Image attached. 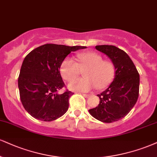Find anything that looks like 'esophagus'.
<instances>
[{
  "label": "esophagus",
  "instance_id": "34e87169",
  "mask_svg": "<svg viewBox=\"0 0 157 157\" xmlns=\"http://www.w3.org/2000/svg\"><path fill=\"white\" fill-rule=\"evenodd\" d=\"M82 95H83V97H86V98H88V97H90V95H89V94H82Z\"/></svg>",
  "mask_w": 157,
  "mask_h": 157
}]
</instances>
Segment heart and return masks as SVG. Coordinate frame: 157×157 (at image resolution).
I'll return each mask as SVG.
<instances>
[{
  "mask_svg": "<svg viewBox=\"0 0 157 157\" xmlns=\"http://www.w3.org/2000/svg\"><path fill=\"white\" fill-rule=\"evenodd\" d=\"M85 70L84 78L74 80L69 88L75 91L88 92L105 88L112 82L115 76V67L110 60H103L101 56L95 52H81L77 55V62L67 58L60 65V71L64 80L71 81Z\"/></svg>",
  "mask_w": 157,
  "mask_h": 157,
  "instance_id": "heart-1",
  "label": "heart"
}]
</instances>
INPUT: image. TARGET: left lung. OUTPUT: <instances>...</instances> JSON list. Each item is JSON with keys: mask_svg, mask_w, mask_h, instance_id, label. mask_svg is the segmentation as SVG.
Here are the masks:
<instances>
[{"mask_svg": "<svg viewBox=\"0 0 157 157\" xmlns=\"http://www.w3.org/2000/svg\"><path fill=\"white\" fill-rule=\"evenodd\" d=\"M96 49L114 64L115 77L109 86L99 95V104L89 109L90 114L104 123L121 119L130 112L139 96L140 75L135 64L124 50L113 45H97Z\"/></svg>", "mask_w": 157, "mask_h": 157, "instance_id": "1", "label": "left lung"}]
</instances>
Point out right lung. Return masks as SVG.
I'll return each mask as SVG.
<instances>
[{"instance_id":"1","label":"right lung","mask_w":157,"mask_h":157,"mask_svg":"<svg viewBox=\"0 0 157 157\" xmlns=\"http://www.w3.org/2000/svg\"><path fill=\"white\" fill-rule=\"evenodd\" d=\"M85 48L46 44L33 50L24 58L18 88L22 105L32 117L52 121L65 114L74 93L67 90L58 94L65 86L60 73V65L71 52Z\"/></svg>"}]
</instances>
